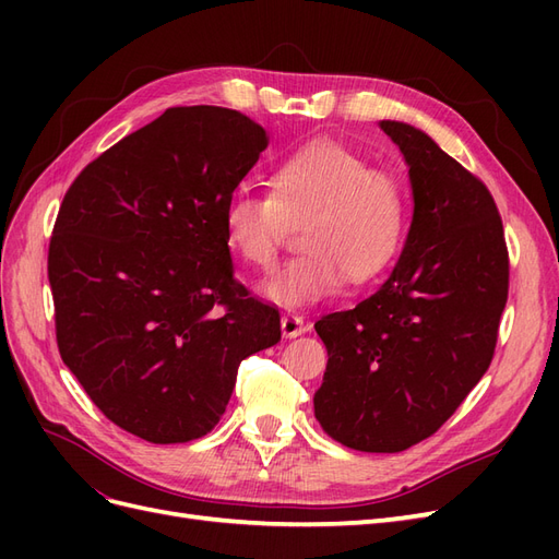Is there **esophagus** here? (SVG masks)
Here are the masks:
<instances>
[{
  "label": "esophagus",
  "instance_id": "1",
  "mask_svg": "<svg viewBox=\"0 0 559 559\" xmlns=\"http://www.w3.org/2000/svg\"><path fill=\"white\" fill-rule=\"evenodd\" d=\"M306 331H308V326H306V321H302V317H298L294 312H286L282 317V333H284V337H296V335H302Z\"/></svg>",
  "mask_w": 559,
  "mask_h": 559
}]
</instances>
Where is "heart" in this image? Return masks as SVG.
Here are the masks:
<instances>
[{"mask_svg":"<svg viewBox=\"0 0 559 559\" xmlns=\"http://www.w3.org/2000/svg\"><path fill=\"white\" fill-rule=\"evenodd\" d=\"M270 191L238 189L224 207V235L238 257L273 267L302 222V253L261 284L282 308H306L341 289L366 284L392 265L408 226L401 179L337 142H312L284 156L270 173Z\"/></svg>","mask_w":559,"mask_h":559,"instance_id":"obj_1","label":"heart"}]
</instances>
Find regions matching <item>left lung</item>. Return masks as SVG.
Wrapping results in <instances>:
<instances>
[{"mask_svg":"<svg viewBox=\"0 0 559 559\" xmlns=\"http://www.w3.org/2000/svg\"><path fill=\"white\" fill-rule=\"evenodd\" d=\"M408 163L413 224L394 273L321 317L329 352L314 417L333 441L401 452L441 429L495 357L509 249L487 186L408 123L380 121Z\"/></svg>","mask_w":559,"mask_h":559,"instance_id":"left-lung-1","label":"left lung"}]
</instances>
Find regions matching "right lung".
Returning <instances> with one entry per match:
<instances>
[{
  "instance_id": "obj_1",
  "label": "right lung",
  "mask_w": 559,
  "mask_h": 559,
  "mask_svg": "<svg viewBox=\"0 0 559 559\" xmlns=\"http://www.w3.org/2000/svg\"><path fill=\"white\" fill-rule=\"evenodd\" d=\"M267 132L224 107H173L83 167L48 245L60 357L148 443L222 419L238 366L280 343V312L233 277L224 207Z\"/></svg>"
}]
</instances>
